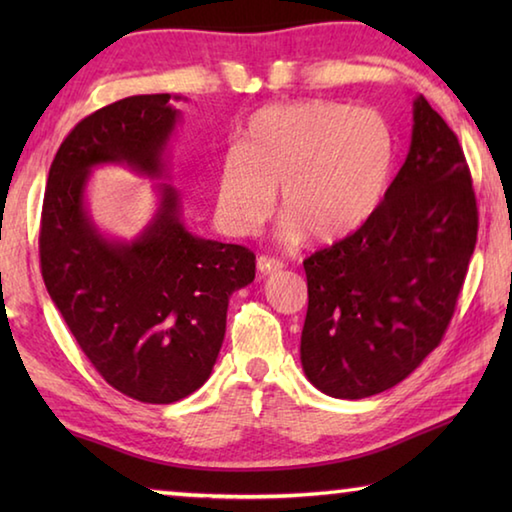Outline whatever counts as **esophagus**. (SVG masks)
I'll list each match as a JSON object with an SVG mask.
<instances>
[{
	"label": "esophagus",
	"mask_w": 512,
	"mask_h": 512,
	"mask_svg": "<svg viewBox=\"0 0 512 512\" xmlns=\"http://www.w3.org/2000/svg\"><path fill=\"white\" fill-rule=\"evenodd\" d=\"M282 268V262L277 257H268V255H259L257 257V271L262 275H273Z\"/></svg>",
	"instance_id": "esophagus-1"
}]
</instances>
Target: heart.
<instances>
[{"label":"heart","instance_id":"b5f03b06","mask_svg":"<svg viewBox=\"0 0 512 512\" xmlns=\"http://www.w3.org/2000/svg\"><path fill=\"white\" fill-rule=\"evenodd\" d=\"M395 133L377 110L309 99L259 108L239 149L221 158L216 214L232 235H250L280 189L282 235L332 246L361 230L384 203Z\"/></svg>","mask_w":512,"mask_h":512}]
</instances>
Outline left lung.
Returning a JSON list of instances; mask_svg holds the SVG:
<instances>
[{"label": "left lung", "instance_id": "1", "mask_svg": "<svg viewBox=\"0 0 512 512\" xmlns=\"http://www.w3.org/2000/svg\"><path fill=\"white\" fill-rule=\"evenodd\" d=\"M479 212L458 137L422 97L409 155L377 214L305 259L300 361L318 391L361 400L438 348L476 246Z\"/></svg>", "mask_w": 512, "mask_h": 512}]
</instances>
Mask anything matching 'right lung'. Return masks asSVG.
<instances>
[{
    "instance_id": "obj_1",
    "label": "right lung",
    "mask_w": 512,
    "mask_h": 512,
    "mask_svg": "<svg viewBox=\"0 0 512 512\" xmlns=\"http://www.w3.org/2000/svg\"><path fill=\"white\" fill-rule=\"evenodd\" d=\"M171 94H137L92 112L51 162L40 221L42 280L85 357L112 388L171 404L201 388L219 357L228 300L255 280V255L192 235L176 187L133 241L108 239L85 205L99 164L167 173L180 110Z\"/></svg>"
}]
</instances>
